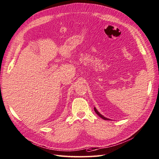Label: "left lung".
<instances>
[{
	"instance_id": "left-lung-1",
	"label": "left lung",
	"mask_w": 159,
	"mask_h": 159,
	"mask_svg": "<svg viewBox=\"0 0 159 159\" xmlns=\"http://www.w3.org/2000/svg\"><path fill=\"white\" fill-rule=\"evenodd\" d=\"M94 111H95V112L96 113V114H97V115H98L99 116H100L101 118H102V119H103V120H109V119H107V118H105V116H103L102 115H101L100 113H99L98 112V110H97V109H96L95 107H94Z\"/></svg>"
}]
</instances>
